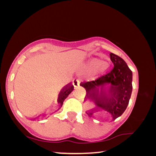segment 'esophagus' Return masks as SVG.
I'll use <instances>...</instances> for the list:
<instances>
[{
	"label": "esophagus",
	"instance_id": "obj_1",
	"mask_svg": "<svg viewBox=\"0 0 156 156\" xmlns=\"http://www.w3.org/2000/svg\"><path fill=\"white\" fill-rule=\"evenodd\" d=\"M73 84L75 88H77L78 87L80 86V81L78 80H73Z\"/></svg>",
	"mask_w": 156,
	"mask_h": 156
}]
</instances>
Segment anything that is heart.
<instances>
[{"instance_id":"b5f03b06","label":"heart","mask_w":156,"mask_h":156,"mask_svg":"<svg viewBox=\"0 0 156 156\" xmlns=\"http://www.w3.org/2000/svg\"><path fill=\"white\" fill-rule=\"evenodd\" d=\"M93 64L94 65H99V69L100 71H101V72H104V71L107 70L108 69V66L107 64L106 63H104L102 62V61H100L99 60H95L93 61Z\"/></svg>"}]
</instances>
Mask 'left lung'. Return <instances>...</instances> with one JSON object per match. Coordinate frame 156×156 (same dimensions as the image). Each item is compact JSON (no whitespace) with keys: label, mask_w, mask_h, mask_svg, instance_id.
Wrapping results in <instances>:
<instances>
[{"label":"left lung","mask_w":156,"mask_h":156,"mask_svg":"<svg viewBox=\"0 0 156 156\" xmlns=\"http://www.w3.org/2000/svg\"><path fill=\"white\" fill-rule=\"evenodd\" d=\"M110 58L113 64L112 69L96 80L82 83L80 85L86 90V98L96 100L98 106L105 109L115 120L122 114L127 107L132 92V72L120 56L113 53ZM111 83L109 93L98 94L97 87ZM88 115L90 116L91 113Z\"/></svg>","instance_id":"obj_1"}]
</instances>
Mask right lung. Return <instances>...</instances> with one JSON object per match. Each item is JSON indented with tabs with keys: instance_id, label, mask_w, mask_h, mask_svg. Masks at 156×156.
Segmentation results:
<instances>
[{
	"instance_id": "add662e5",
	"label": "right lung",
	"mask_w": 156,
	"mask_h": 156,
	"mask_svg": "<svg viewBox=\"0 0 156 156\" xmlns=\"http://www.w3.org/2000/svg\"><path fill=\"white\" fill-rule=\"evenodd\" d=\"M73 90V86L67 85L62 89V90L61 91H60L58 102V103H60V105H61V106L62 105L63 101H64L65 99L69 96V94Z\"/></svg>"
}]
</instances>
